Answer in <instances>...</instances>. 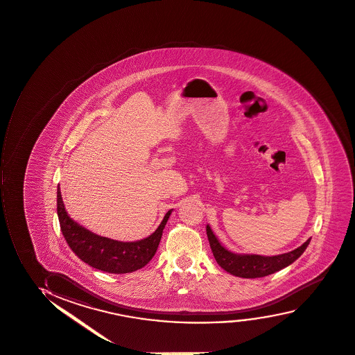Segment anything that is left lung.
Here are the masks:
<instances>
[{
  "label": "left lung",
  "instance_id": "obj_1",
  "mask_svg": "<svg viewBox=\"0 0 355 355\" xmlns=\"http://www.w3.org/2000/svg\"><path fill=\"white\" fill-rule=\"evenodd\" d=\"M206 234L209 239V247L214 252V257L218 265L220 266L224 270H227V273L245 279L262 278V277H267L269 274L282 270V268L293 263L305 252V249L308 248L309 243L311 241V239H309L306 242H304L300 247L292 252L275 255V257H262L255 254L250 255V254L231 252L219 243L217 237L214 236V231L211 230L209 225L206 227Z\"/></svg>",
  "mask_w": 355,
  "mask_h": 355
}]
</instances>
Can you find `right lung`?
<instances>
[{
	"label": "right lung",
	"instance_id": "obj_1",
	"mask_svg": "<svg viewBox=\"0 0 355 355\" xmlns=\"http://www.w3.org/2000/svg\"><path fill=\"white\" fill-rule=\"evenodd\" d=\"M171 211L173 209L168 211L157 229L146 239L120 242L95 235L69 217L60 194V184L57 187V214L67 243L83 262L106 273H131L148 265L157 250Z\"/></svg>",
	"mask_w": 355,
	"mask_h": 355
}]
</instances>
